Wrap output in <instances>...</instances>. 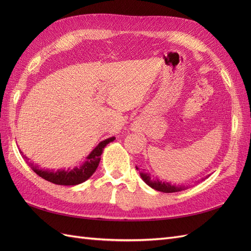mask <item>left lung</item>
Instances as JSON below:
<instances>
[{"mask_svg":"<svg viewBox=\"0 0 251 251\" xmlns=\"http://www.w3.org/2000/svg\"><path fill=\"white\" fill-rule=\"evenodd\" d=\"M136 170H139L137 166H136ZM140 176H141L142 180L146 182V183L149 186L156 189V191H158V192H162V193H176V192L184 191V189H186L185 186H176V185H172L171 183H165V182H162V181L151 179L150 174H146V173L140 172Z\"/></svg>","mask_w":251,"mask_h":251,"instance_id":"left-lung-1","label":"left lung"}]
</instances>
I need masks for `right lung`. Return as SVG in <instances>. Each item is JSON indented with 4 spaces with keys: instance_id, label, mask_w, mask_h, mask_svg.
<instances>
[{
    "instance_id": "right-lung-1",
    "label": "right lung",
    "mask_w": 251,
    "mask_h": 251,
    "mask_svg": "<svg viewBox=\"0 0 251 251\" xmlns=\"http://www.w3.org/2000/svg\"><path fill=\"white\" fill-rule=\"evenodd\" d=\"M114 139H115V137H111L100 142V144H98L92 151H91L90 155L87 157V160L83 162V164L78 166V168H74L72 170H69V169L68 170L63 169V170H57V171L42 170L37 168V166L34 165L32 162L27 161V157L25 156L23 157H24V159H26L28 165L32 169V171L39 175V176L42 177L43 179L52 182V183L57 184V185H77L88 180L94 174L98 164H100V156L102 154L104 147L107 146L108 143L112 142Z\"/></svg>"
}]
</instances>
